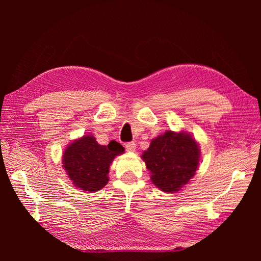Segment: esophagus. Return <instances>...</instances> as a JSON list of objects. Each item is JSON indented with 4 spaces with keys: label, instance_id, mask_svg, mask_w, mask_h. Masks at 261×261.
<instances>
[{
    "label": "esophagus",
    "instance_id": "esophagus-1",
    "mask_svg": "<svg viewBox=\"0 0 261 261\" xmlns=\"http://www.w3.org/2000/svg\"><path fill=\"white\" fill-rule=\"evenodd\" d=\"M124 146L127 151H135L136 150V144L134 143V141H130V143H125Z\"/></svg>",
    "mask_w": 261,
    "mask_h": 261
}]
</instances>
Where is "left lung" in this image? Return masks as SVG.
I'll return each instance as SVG.
<instances>
[{
  "instance_id": "obj_1",
  "label": "left lung",
  "mask_w": 261,
  "mask_h": 261,
  "mask_svg": "<svg viewBox=\"0 0 261 261\" xmlns=\"http://www.w3.org/2000/svg\"><path fill=\"white\" fill-rule=\"evenodd\" d=\"M200 150L188 134L165 132L154 138L143 153L152 183L163 192H177L198 168Z\"/></svg>"
}]
</instances>
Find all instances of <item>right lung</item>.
<instances>
[{
	"label": "right lung",
	"mask_w": 261,
	"mask_h": 261,
	"mask_svg": "<svg viewBox=\"0 0 261 261\" xmlns=\"http://www.w3.org/2000/svg\"><path fill=\"white\" fill-rule=\"evenodd\" d=\"M123 152L124 147L115 140L110 141L108 146H101L93 136L87 135L66 148L63 167L76 187L93 193L108 184L110 164Z\"/></svg>",
	"instance_id": "1"
}]
</instances>
